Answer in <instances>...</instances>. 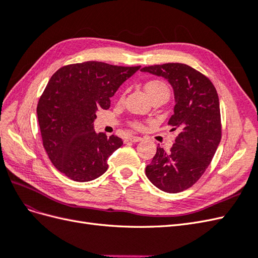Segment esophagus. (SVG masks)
<instances>
[{
    "label": "esophagus",
    "instance_id": "1",
    "mask_svg": "<svg viewBox=\"0 0 258 258\" xmlns=\"http://www.w3.org/2000/svg\"><path fill=\"white\" fill-rule=\"evenodd\" d=\"M142 140V138L141 137H136V136H131V137H129L128 138V141H130V142H140Z\"/></svg>",
    "mask_w": 258,
    "mask_h": 258
}]
</instances>
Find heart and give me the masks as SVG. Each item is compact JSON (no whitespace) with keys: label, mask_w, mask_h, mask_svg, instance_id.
<instances>
[{"label":"heart","mask_w":258,"mask_h":258,"mask_svg":"<svg viewBox=\"0 0 258 258\" xmlns=\"http://www.w3.org/2000/svg\"><path fill=\"white\" fill-rule=\"evenodd\" d=\"M145 91L147 92V95L151 97V99L157 97V96H161V95H167L169 96V88L166 83H163L162 81H158V80H152L148 81L145 85H144ZM131 127H134L136 129H142L144 127V124L142 121L140 120H132L130 122Z\"/></svg>","instance_id":"b5f03b06"}]
</instances>
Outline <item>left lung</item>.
Masks as SVG:
<instances>
[{
    "mask_svg": "<svg viewBox=\"0 0 258 258\" xmlns=\"http://www.w3.org/2000/svg\"><path fill=\"white\" fill-rule=\"evenodd\" d=\"M142 72L165 77L174 90V114L168 124L178 136L170 152L157 146L145 169L148 179L170 194L189 188L205 173L222 138L220 100L206 75L184 63L144 67Z\"/></svg>",
    "mask_w": 258,
    "mask_h": 258,
    "instance_id": "left-lung-1",
    "label": "left lung"
}]
</instances>
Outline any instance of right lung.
I'll list each match as a JSON object with an SVG mask.
<instances>
[{
	"instance_id": "right-lung-1",
	"label": "right lung",
	"mask_w": 258,
	"mask_h": 258,
	"mask_svg": "<svg viewBox=\"0 0 258 258\" xmlns=\"http://www.w3.org/2000/svg\"><path fill=\"white\" fill-rule=\"evenodd\" d=\"M140 68L87 61L62 67L50 77L36 113L43 146L61 173L88 182L107 170V158L122 140L96 134V112L110 107L119 86Z\"/></svg>"
}]
</instances>
